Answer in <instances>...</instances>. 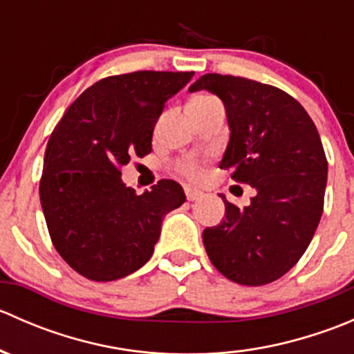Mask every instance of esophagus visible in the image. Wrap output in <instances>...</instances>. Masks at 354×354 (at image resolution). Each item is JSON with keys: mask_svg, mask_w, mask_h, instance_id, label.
<instances>
[{"mask_svg": "<svg viewBox=\"0 0 354 354\" xmlns=\"http://www.w3.org/2000/svg\"><path fill=\"white\" fill-rule=\"evenodd\" d=\"M185 194H187V198L190 200V202L202 198V192L197 190V188H194V187H185Z\"/></svg>", "mask_w": 354, "mask_h": 354, "instance_id": "34e87169", "label": "esophagus"}]
</instances>
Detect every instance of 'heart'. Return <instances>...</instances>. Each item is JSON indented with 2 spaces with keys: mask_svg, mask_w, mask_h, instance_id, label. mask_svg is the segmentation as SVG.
I'll return each mask as SVG.
<instances>
[{
  "mask_svg": "<svg viewBox=\"0 0 354 354\" xmlns=\"http://www.w3.org/2000/svg\"><path fill=\"white\" fill-rule=\"evenodd\" d=\"M203 99H210V95H197L194 101H203ZM176 167L180 173L187 174V176H190V178H198L200 174H202V164H200V160L194 159V157L180 160Z\"/></svg>",
  "mask_w": 354,
  "mask_h": 354,
  "instance_id": "obj_1",
  "label": "heart"
}]
</instances>
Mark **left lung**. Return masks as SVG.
I'll list each match as a JSON object with an SVG mask.
<instances>
[{
  "label": "left lung",
  "instance_id": "8db88e82",
  "mask_svg": "<svg viewBox=\"0 0 354 354\" xmlns=\"http://www.w3.org/2000/svg\"><path fill=\"white\" fill-rule=\"evenodd\" d=\"M224 102L231 137L221 169L255 188L243 209L227 202L223 223L203 230L210 262L245 286L277 281L308 248L324 210L327 159L315 123L295 97L233 75H202L190 87Z\"/></svg>",
  "mask_w": 354,
  "mask_h": 354
}]
</instances>
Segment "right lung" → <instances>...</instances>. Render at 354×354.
Returning <instances> with one entry per match:
<instances>
[{"instance_id": "right-lung-1", "label": "right lung", "mask_w": 354, "mask_h": 354, "mask_svg": "<svg viewBox=\"0 0 354 354\" xmlns=\"http://www.w3.org/2000/svg\"><path fill=\"white\" fill-rule=\"evenodd\" d=\"M192 77L149 70L106 77L82 92L53 130L39 195L53 245L80 276L106 283L140 269L164 216L187 198L173 180L137 195L121 181V167L151 154L164 104Z\"/></svg>"}]
</instances>
